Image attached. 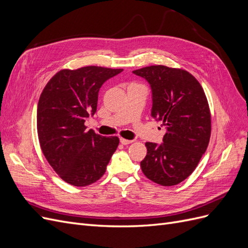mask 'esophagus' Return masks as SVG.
Wrapping results in <instances>:
<instances>
[{"instance_id": "34e87169", "label": "esophagus", "mask_w": 248, "mask_h": 248, "mask_svg": "<svg viewBox=\"0 0 248 248\" xmlns=\"http://www.w3.org/2000/svg\"><path fill=\"white\" fill-rule=\"evenodd\" d=\"M120 141H121V144H123V145H129V144H131V142H132V140H126V139H123V138L120 139Z\"/></svg>"}]
</instances>
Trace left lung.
Segmentation results:
<instances>
[{"mask_svg": "<svg viewBox=\"0 0 248 248\" xmlns=\"http://www.w3.org/2000/svg\"><path fill=\"white\" fill-rule=\"evenodd\" d=\"M133 73L151 86V117L167 130L161 145L146 142L141 170L157 184L177 185L196 170L208 147L211 114L207 97L198 79L184 69L153 65Z\"/></svg>", "mask_w": 248, "mask_h": 248, "instance_id": "8db88e82", "label": "left lung"}]
</instances>
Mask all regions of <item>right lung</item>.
<instances>
[{
  "label": "right lung",
  "mask_w": 248,
  "mask_h": 248,
  "mask_svg": "<svg viewBox=\"0 0 248 248\" xmlns=\"http://www.w3.org/2000/svg\"><path fill=\"white\" fill-rule=\"evenodd\" d=\"M122 71L100 66L62 69L40 95L37 132L42 153L58 176L70 185L84 187L99 180L118 148V137L88 130L85 121L96 112L103 82Z\"/></svg>",
  "instance_id": "add662e5"
}]
</instances>
